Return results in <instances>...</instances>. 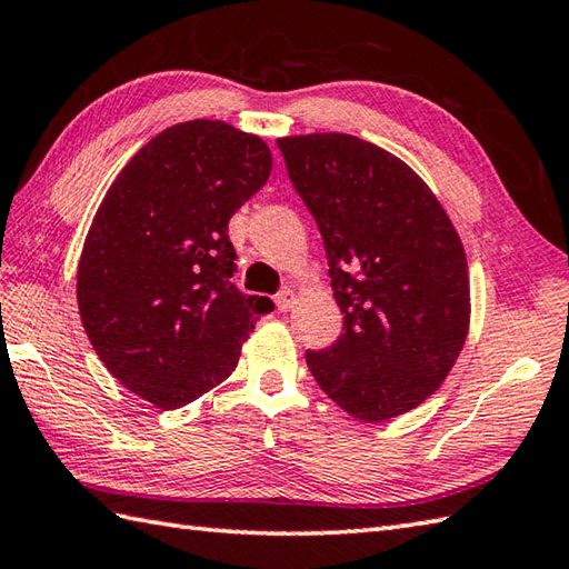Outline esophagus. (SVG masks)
<instances>
[{"label":"esophagus","instance_id":"1","mask_svg":"<svg viewBox=\"0 0 569 569\" xmlns=\"http://www.w3.org/2000/svg\"><path fill=\"white\" fill-rule=\"evenodd\" d=\"M276 306H279L281 312L293 310V306H296V293H293V290H281V293L276 296Z\"/></svg>","mask_w":569,"mask_h":569}]
</instances>
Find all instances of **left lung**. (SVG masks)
I'll use <instances>...</instances> for the list:
<instances>
[{"mask_svg": "<svg viewBox=\"0 0 569 569\" xmlns=\"http://www.w3.org/2000/svg\"><path fill=\"white\" fill-rule=\"evenodd\" d=\"M290 181L322 232L345 332L306 361L329 398L388 421L441 388L470 329L463 242L400 157L347 133L279 138Z\"/></svg>", "mask_w": 569, "mask_h": 569, "instance_id": "1", "label": "left lung"}]
</instances>
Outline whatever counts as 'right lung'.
<instances>
[{
    "instance_id": "obj_1",
    "label": "right lung",
    "mask_w": 569,
    "mask_h": 569,
    "mask_svg": "<svg viewBox=\"0 0 569 569\" xmlns=\"http://www.w3.org/2000/svg\"><path fill=\"white\" fill-rule=\"evenodd\" d=\"M259 136L177 123L130 157L106 191L77 267V306L101 363L160 409L228 378L269 298L230 279L228 222L271 174Z\"/></svg>"
}]
</instances>
